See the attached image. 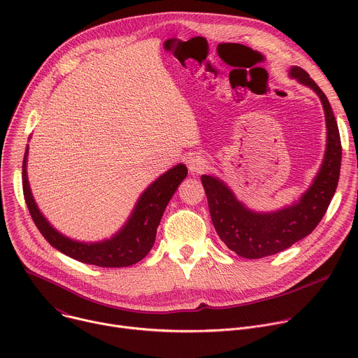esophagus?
Returning a JSON list of instances; mask_svg holds the SVG:
<instances>
[{
	"mask_svg": "<svg viewBox=\"0 0 358 358\" xmlns=\"http://www.w3.org/2000/svg\"><path fill=\"white\" fill-rule=\"evenodd\" d=\"M187 167H188L189 173L192 176H195V174H199L203 169L207 167V162L201 156H189L187 159Z\"/></svg>",
	"mask_w": 358,
	"mask_h": 358,
	"instance_id": "obj_1",
	"label": "esophagus"
}]
</instances>
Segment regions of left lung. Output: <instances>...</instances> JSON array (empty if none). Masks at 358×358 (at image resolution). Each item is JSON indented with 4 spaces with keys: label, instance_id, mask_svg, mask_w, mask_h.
Returning a JSON list of instances; mask_svg holds the SVG:
<instances>
[{
    "label": "left lung",
    "instance_id": "left-lung-1",
    "mask_svg": "<svg viewBox=\"0 0 358 358\" xmlns=\"http://www.w3.org/2000/svg\"><path fill=\"white\" fill-rule=\"evenodd\" d=\"M289 75L316 92L326 117L324 159L310 187L289 207L272 213H258L245 207V203L238 201L232 189L218 177L201 176L217 234L231 250L246 259L269 257L308 236L326 214L338 184L341 141L329 100L301 68L292 66Z\"/></svg>",
    "mask_w": 358,
    "mask_h": 358
}]
</instances>
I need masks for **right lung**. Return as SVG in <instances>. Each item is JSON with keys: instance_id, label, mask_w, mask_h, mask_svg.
<instances>
[{"instance_id": "obj_1", "label": "right lung", "mask_w": 358, "mask_h": 358, "mask_svg": "<svg viewBox=\"0 0 358 358\" xmlns=\"http://www.w3.org/2000/svg\"><path fill=\"white\" fill-rule=\"evenodd\" d=\"M28 145L22 162V188L29 214L43 238L79 262L100 268H122L140 262L155 245L157 227L166 207L181 181L187 177V167L177 164L151 182L140 195L131 215L112 238L100 242H80L71 239L57 231L39 211L32 196L27 176Z\"/></svg>"}]
</instances>
